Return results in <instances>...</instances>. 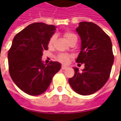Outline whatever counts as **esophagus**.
I'll return each mask as SVG.
<instances>
[{"instance_id": "esophagus-1", "label": "esophagus", "mask_w": 121, "mask_h": 121, "mask_svg": "<svg viewBox=\"0 0 121 121\" xmlns=\"http://www.w3.org/2000/svg\"><path fill=\"white\" fill-rule=\"evenodd\" d=\"M67 68H68V67L67 66H66V65H63V66L61 67V69H63V70H64V69H66Z\"/></svg>"}]
</instances>
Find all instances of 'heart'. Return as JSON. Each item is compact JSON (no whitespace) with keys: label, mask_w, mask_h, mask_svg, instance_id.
<instances>
[{"label":"heart","mask_w":121,"mask_h":121,"mask_svg":"<svg viewBox=\"0 0 121 121\" xmlns=\"http://www.w3.org/2000/svg\"><path fill=\"white\" fill-rule=\"evenodd\" d=\"M64 35H65V38H66V40H67V41L71 40V39L73 38V37H75V36H76L75 34H73L71 33V32H65ZM54 40H55V36H54V35L52 36V37L50 38V40H49L48 42L49 47H51V46H52L54 42ZM69 58H70V56L66 55V54H60V55L58 56L59 60L65 63H67L68 61H69Z\"/></svg>","instance_id":"b5f03b06"}]
</instances>
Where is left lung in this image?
<instances>
[{"label":"left lung","instance_id":"left-lung-1","mask_svg":"<svg viewBox=\"0 0 121 121\" xmlns=\"http://www.w3.org/2000/svg\"><path fill=\"white\" fill-rule=\"evenodd\" d=\"M76 31L81 38V50L76 62L84 63L85 68L81 72L73 68L75 75L69 79V83L77 94L90 95L100 90L109 78L114 63L112 42L92 22H80Z\"/></svg>","mask_w":121,"mask_h":121}]
</instances>
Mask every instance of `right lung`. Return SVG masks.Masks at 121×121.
<instances>
[{"label":"right lung","mask_w":121,"mask_h":121,"mask_svg":"<svg viewBox=\"0 0 121 121\" xmlns=\"http://www.w3.org/2000/svg\"><path fill=\"white\" fill-rule=\"evenodd\" d=\"M55 30L56 26L34 23L18 33L13 40L8 52L9 73L16 86L29 95L43 94L61 68L58 62L46 65L42 60L43 51L48 49L49 40Z\"/></svg>","instance_id":"right-lung-1"}]
</instances>
